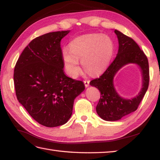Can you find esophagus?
<instances>
[{
	"mask_svg": "<svg viewBox=\"0 0 160 160\" xmlns=\"http://www.w3.org/2000/svg\"><path fill=\"white\" fill-rule=\"evenodd\" d=\"M83 83H84V85H85L86 87H88L89 86L90 81H87V80H84L83 81Z\"/></svg>",
	"mask_w": 160,
	"mask_h": 160,
	"instance_id": "obj_1",
	"label": "esophagus"
}]
</instances>
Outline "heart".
<instances>
[{
  "label": "heart",
  "mask_w": 160,
  "mask_h": 160,
  "mask_svg": "<svg viewBox=\"0 0 160 160\" xmlns=\"http://www.w3.org/2000/svg\"><path fill=\"white\" fill-rule=\"evenodd\" d=\"M114 52V43L110 37L101 34H86L74 38L62 50V58L69 76L76 78L80 72L79 61L84 70L98 75L106 70Z\"/></svg>",
  "instance_id": "b5f03b06"
}]
</instances>
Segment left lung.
<instances>
[{"label": "left lung", "instance_id": "left-lung-1", "mask_svg": "<svg viewBox=\"0 0 160 160\" xmlns=\"http://www.w3.org/2000/svg\"><path fill=\"white\" fill-rule=\"evenodd\" d=\"M118 40V52L114 61L103 74L90 82L100 91V99L96 107L99 116L107 121H116L137 109L148 88L149 65L147 56L133 39L117 30L114 31ZM129 63L140 66L143 85L140 92L134 98L124 99L117 94L114 88L113 78L117 72Z\"/></svg>", "mask_w": 160, "mask_h": 160}]
</instances>
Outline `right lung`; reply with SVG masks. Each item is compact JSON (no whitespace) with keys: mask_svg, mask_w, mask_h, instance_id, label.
<instances>
[{"mask_svg":"<svg viewBox=\"0 0 160 160\" xmlns=\"http://www.w3.org/2000/svg\"><path fill=\"white\" fill-rule=\"evenodd\" d=\"M70 31L47 33L23 49L14 70L17 99L33 119L53 128L70 118L74 99L85 89L81 81L66 76L61 41Z\"/></svg>","mask_w":160,"mask_h":160,"instance_id":"obj_1","label":"right lung"}]
</instances>
